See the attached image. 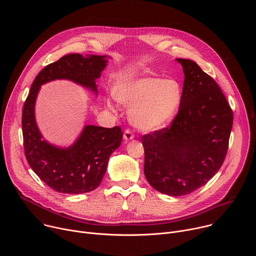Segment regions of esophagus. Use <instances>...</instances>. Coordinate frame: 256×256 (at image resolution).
Masks as SVG:
<instances>
[{
	"label": "esophagus",
	"instance_id": "esophagus-1",
	"mask_svg": "<svg viewBox=\"0 0 256 256\" xmlns=\"http://www.w3.org/2000/svg\"><path fill=\"white\" fill-rule=\"evenodd\" d=\"M134 134H132V132L130 128H126V130H124V138L126 140H130L134 138Z\"/></svg>",
	"mask_w": 256,
	"mask_h": 256
}]
</instances>
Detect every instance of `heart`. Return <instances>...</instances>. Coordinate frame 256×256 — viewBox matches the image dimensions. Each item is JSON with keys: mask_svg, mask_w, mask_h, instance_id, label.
<instances>
[{"mask_svg": "<svg viewBox=\"0 0 256 256\" xmlns=\"http://www.w3.org/2000/svg\"><path fill=\"white\" fill-rule=\"evenodd\" d=\"M114 94L118 102L130 107V122L144 132L165 126L174 116L181 99V89L175 80L152 76L120 81ZM106 105L114 109L110 101Z\"/></svg>", "mask_w": 256, "mask_h": 256, "instance_id": "1", "label": "heart"}]
</instances>
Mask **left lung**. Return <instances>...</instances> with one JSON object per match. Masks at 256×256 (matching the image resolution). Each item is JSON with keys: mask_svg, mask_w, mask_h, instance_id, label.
I'll use <instances>...</instances> for the list:
<instances>
[{"mask_svg": "<svg viewBox=\"0 0 256 256\" xmlns=\"http://www.w3.org/2000/svg\"><path fill=\"white\" fill-rule=\"evenodd\" d=\"M184 72L179 110L171 124L144 134V173L158 192L186 196L221 168L233 112L216 82L194 60L177 58Z\"/></svg>", "mask_w": 256, "mask_h": 256, "instance_id": "8db88e82", "label": "left lung"}]
</instances>
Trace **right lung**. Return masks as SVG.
Here are the masks:
<instances>
[{"instance_id":"right-lung-1","label":"right lung","mask_w":256,"mask_h":256,"mask_svg":"<svg viewBox=\"0 0 256 256\" xmlns=\"http://www.w3.org/2000/svg\"><path fill=\"white\" fill-rule=\"evenodd\" d=\"M105 56L70 54L48 64L35 77L22 112L24 153L32 170L56 192L79 194L101 184L108 159L122 140L120 126H86L80 138L68 149L42 140L34 118V105L40 86L56 79H68L97 91L95 80L106 66Z\"/></svg>"}]
</instances>
